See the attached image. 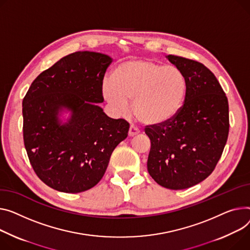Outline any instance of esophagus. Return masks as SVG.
<instances>
[{"label":"esophagus","instance_id":"esophagus-1","mask_svg":"<svg viewBox=\"0 0 250 250\" xmlns=\"http://www.w3.org/2000/svg\"><path fill=\"white\" fill-rule=\"evenodd\" d=\"M139 132H140V130L137 127L130 126L129 129H128V137H135L139 134Z\"/></svg>","mask_w":250,"mask_h":250}]
</instances>
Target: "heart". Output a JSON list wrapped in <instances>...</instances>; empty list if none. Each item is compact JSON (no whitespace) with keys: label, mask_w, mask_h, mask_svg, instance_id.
Segmentation results:
<instances>
[{"label":"heart","mask_w":250,"mask_h":250,"mask_svg":"<svg viewBox=\"0 0 250 250\" xmlns=\"http://www.w3.org/2000/svg\"><path fill=\"white\" fill-rule=\"evenodd\" d=\"M188 79L180 68L151 59L119 63L103 83V96L113 112L125 113L128 101L137 119L146 125L169 124L185 104Z\"/></svg>","instance_id":"heart-1"}]
</instances>
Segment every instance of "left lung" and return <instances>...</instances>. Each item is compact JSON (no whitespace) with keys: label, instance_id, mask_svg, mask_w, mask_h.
<instances>
[{"label":"left lung","instance_id":"8db88e82","mask_svg":"<svg viewBox=\"0 0 250 250\" xmlns=\"http://www.w3.org/2000/svg\"><path fill=\"white\" fill-rule=\"evenodd\" d=\"M166 57L185 73L187 97L172 122L146 127L151 140L146 167L162 187L183 190L205 180L217 165L228 138V101L217 78L202 63Z\"/></svg>","mask_w":250,"mask_h":250}]
</instances>
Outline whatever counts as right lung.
Listing matches in <instances>:
<instances>
[{
	"mask_svg": "<svg viewBox=\"0 0 250 250\" xmlns=\"http://www.w3.org/2000/svg\"><path fill=\"white\" fill-rule=\"evenodd\" d=\"M112 58L78 51L61 58L32 82L23 99L26 151L37 176L65 193H80L104 177L129 125L107 116L103 80ZM64 112L69 113L63 120Z\"/></svg>",
	"mask_w": 250,
	"mask_h": 250,
	"instance_id": "obj_1",
	"label": "right lung"
}]
</instances>
